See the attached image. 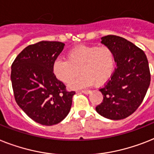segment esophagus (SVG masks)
Wrapping results in <instances>:
<instances>
[{
  "label": "esophagus",
  "instance_id": "1",
  "mask_svg": "<svg viewBox=\"0 0 154 154\" xmlns=\"http://www.w3.org/2000/svg\"><path fill=\"white\" fill-rule=\"evenodd\" d=\"M81 92H82V93H85V94H89V93H91V91H90V90H82Z\"/></svg>",
  "mask_w": 154,
  "mask_h": 154
}]
</instances>
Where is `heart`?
Masks as SVG:
<instances>
[{"instance_id":"heart-1","label":"heart","mask_w":154,"mask_h":154,"mask_svg":"<svg viewBox=\"0 0 154 154\" xmlns=\"http://www.w3.org/2000/svg\"><path fill=\"white\" fill-rule=\"evenodd\" d=\"M116 54L107 46L79 45L66 54V59L57 58L52 70L56 78L65 84L70 83L79 73L81 76L69 85L71 88L92 85L102 86L110 81L116 69Z\"/></svg>"}]
</instances>
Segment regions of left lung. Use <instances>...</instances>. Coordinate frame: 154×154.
<instances>
[{"mask_svg": "<svg viewBox=\"0 0 154 154\" xmlns=\"http://www.w3.org/2000/svg\"><path fill=\"white\" fill-rule=\"evenodd\" d=\"M101 40L115 52L117 66L110 81L100 88L103 100L96 110L109 119H122L144 100L150 84L148 60L142 49L124 38L109 35Z\"/></svg>", "mask_w": 154, "mask_h": 154, "instance_id": "obj_1", "label": "left lung"}]
</instances>
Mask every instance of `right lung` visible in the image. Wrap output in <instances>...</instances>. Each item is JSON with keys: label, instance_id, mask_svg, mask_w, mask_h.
<instances>
[{"label": "right lung", "instance_id": "obj_1", "mask_svg": "<svg viewBox=\"0 0 154 154\" xmlns=\"http://www.w3.org/2000/svg\"><path fill=\"white\" fill-rule=\"evenodd\" d=\"M63 42L41 41L29 45L12 64L11 81L16 102L35 122L52 126L70 111L74 91L69 92L52 67Z\"/></svg>", "mask_w": 154, "mask_h": 154}]
</instances>
